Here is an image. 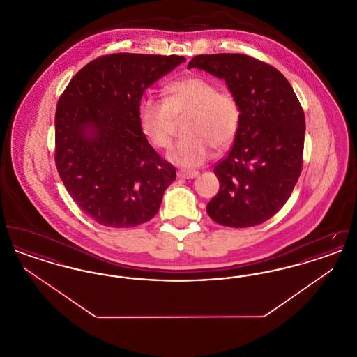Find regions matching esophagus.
Instances as JSON below:
<instances>
[{
	"mask_svg": "<svg viewBox=\"0 0 357 357\" xmlns=\"http://www.w3.org/2000/svg\"><path fill=\"white\" fill-rule=\"evenodd\" d=\"M198 171H190V170H181L176 172V175H178V178H185V179H192V178H195V176H198Z\"/></svg>",
	"mask_w": 357,
	"mask_h": 357,
	"instance_id": "esophagus-1",
	"label": "esophagus"
}]
</instances>
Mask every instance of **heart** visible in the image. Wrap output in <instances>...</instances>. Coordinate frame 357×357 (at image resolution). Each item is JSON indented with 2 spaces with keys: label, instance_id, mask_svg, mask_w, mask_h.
Masks as SVG:
<instances>
[{
  "label": "heart",
  "instance_id": "b5f03b06",
  "mask_svg": "<svg viewBox=\"0 0 357 357\" xmlns=\"http://www.w3.org/2000/svg\"><path fill=\"white\" fill-rule=\"evenodd\" d=\"M183 134L167 155L181 167H198L217 151L229 149L239 130L241 107L230 91H220L201 76L181 77L165 88L163 100L146 98L139 105V126L158 150L171 146L178 120Z\"/></svg>",
  "mask_w": 357,
  "mask_h": 357
}]
</instances>
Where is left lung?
Here are the masks:
<instances>
[{"instance_id": "obj_1", "label": "left lung", "mask_w": 357, "mask_h": 357, "mask_svg": "<svg viewBox=\"0 0 357 357\" xmlns=\"http://www.w3.org/2000/svg\"><path fill=\"white\" fill-rule=\"evenodd\" d=\"M187 68L223 80L241 107L234 146L214 166L220 191L207 214L227 227L268 221L303 170L305 116L291 85L278 69L242 53L198 54Z\"/></svg>"}]
</instances>
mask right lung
I'll list each match as a JSON object with an SVG mask.
<instances>
[{
	"label": "right lung",
	"instance_id": "add662e5",
	"mask_svg": "<svg viewBox=\"0 0 357 357\" xmlns=\"http://www.w3.org/2000/svg\"><path fill=\"white\" fill-rule=\"evenodd\" d=\"M183 56L112 53L80 69L54 115V163L72 199L108 227H132L158 213L175 167L139 126L143 92Z\"/></svg>",
	"mask_w": 357,
	"mask_h": 357
}]
</instances>
